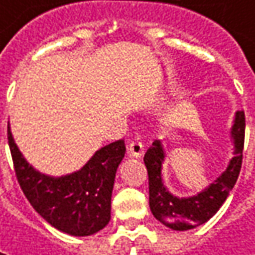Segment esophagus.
<instances>
[{
    "instance_id": "obj_1",
    "label": "esophagus",
    "mask_w": 255,
    "mask_h": 255,
    "mask_svg": "<svg viewBox=\"0 0 255 255\" xmlns=\"http://www.w3.org/2000/svg\"><path fill=\"white\" fill-rule=\"evenodd\" d=\"M128 154L132 157H141L144 154V145L140 141H131L128 144Z\"/></svg>"
}]
</instances>
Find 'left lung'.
Segmentation results:
<instances>
[{
  "label": "left lung",
  "mask_w": 255,
  "mask_h": 255,
  "mask_svg": "<svg viewBox=\"0 0 255 255\" xmlns=\"http://www.w3.org/2000/svg\"><path fill=\"white\" fill-rule=\"evenodd\" d=\"M232 137L235 142V156L230 161L227 170L198 196L187 199H179L170 195L169 190H166L161 182V163L164 158L163 147L158 140L153 141L144 154V164L148 173L150 209L157 221L176 231H186L202 225L203 222L217 214L237 183L241 172L246 138V114L243 110L235 115Z\"/></svg>",
  "instance_id": "obj_1"
}]
</instances>
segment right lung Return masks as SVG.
I'll list each match as a JSON object with an SVG mask.
<instances>
[{
    "instance_id": "obj_1",
    "label": "right lung",
    "mask_w": 255,
    "mask_h": 255,
    "mask_svg": "<svg viewBox=\"0 0 255 255\" xmlns=\"http://www.w3.org/2000/svg\"><path fill=\"white\" fill-rule=\"evenodd\" d=\"M8 145L23 193L50 225L70 235L85 237L110 222L115 173L126 154L124 140L102 147L79 172L63 177H49L28 166L9 128Z\"/></svg>"
}]
</instances>
